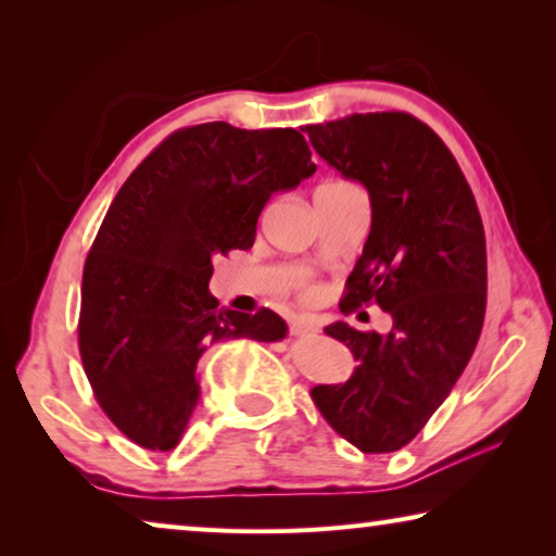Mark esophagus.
<instances>
[{"instance_id": "esophagus-1", "label": "esophagus", "mask_w": 556, "mask_h": 556, "mask_svg": "<svg viewBox=\"0 0 556 556\" xmlns=\"http://www.w3.org/2000/svg\"><path fill=\"white\" fill-rule=\"evenodd\" d=\"M291 336H314L318 333V326L314 321H306V318H296V321L289 324Z\"/></svg>"}]
</instances>
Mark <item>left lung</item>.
<instances>
[{"mask_svg": "<svg viewBox=\"0 0 556 556\" xmlns=\"http://www.w3.org/2000/svg\"><path fill=\"white\" fill-rule=\"evenodd\" d=\"M306 131L316 154L370 195V235L345 281L343 312L378 301L392 316L388 336L326 326L357 368L312 397L363 454H390L425 429L476 351L488 291L483 220L454 154L407 112L351 115Z\"/></svg>", "mask_w": 556, "mask_h": 556, "instance_id": "obj_1", "label": "left lung"}]
</instances>
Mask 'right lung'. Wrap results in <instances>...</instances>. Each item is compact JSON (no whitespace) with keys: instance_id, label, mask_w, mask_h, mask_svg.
<instances>
[{"instance_id":"1","label":"right lung","mask_w":556,"mask_h":556,"mask_svg":"<svg viewBox=\"0 0 556 556\" xmlns=\"http://www.w3.org/2000/svg\"><path fill=\"white\" fill-rule=\"evenodd\" d=\"M314 172L296 129L205 122L166 137L119 188L83 269L78 345L102 412L135 444L181 441L211 343L287 336L269 308H220L208 281L215 255L252 248L271 193Z\"/></svg>"}]
</instances>
